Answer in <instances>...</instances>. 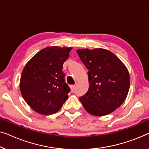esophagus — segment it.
I'll list each match as a JSON object with an SVG mask.
<instances>
[{
	"label": "esophagus",
	"mask_w": 149,
	"mask_h": 149,
	"mask_svg": "<svg viewBox=\"0 0 149 149\" xmlns=\"http://www.w3.org/2000/svg\"><path fill=\"white\" fill-rule=\"evenodd\" d=\"M75 85H72V86H71L70 88H71V91H72V92H74V89H75Z\"/></svg>",
	"instance_id": "34e87169"
}]
</instances>
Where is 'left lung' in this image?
Returning <instances> with one entry per match:
<instances>
[{"mask_svg":"<svg viewBox=\"0 0 149 149\" xmlns=\"http://www.w3.org/2000/svg\"><path fill=\"white\" fill-rule=\"evenodd\" d=\"M76 52L88 70V91L79 97L84 107L95 116L114 111L124 102L128 93L130 79L127 68L108 50L86 49Z\"/></svg>","mask_w":149,"mask_h":149,"instance_id":"1","label":"left lung"}]
</instances>
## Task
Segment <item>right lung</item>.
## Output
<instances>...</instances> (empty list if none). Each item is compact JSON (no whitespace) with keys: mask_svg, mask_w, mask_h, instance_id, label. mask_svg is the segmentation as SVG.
<instances>
[{"mask_svg":"<svg viewBox=\"0 0 149 149\" xmlns=\"http://www.w3.org/2000/svg\"><path fill=\"white\" fill-rule=\"evenodd\" d=\"M72 47H48L35 54L25 65L19 87L25 101L36 112H58L68 98L70 88L65 81L63 65Z\"/></svg>","mask_w":149,"mask_h":149,"instance_id":"1","label":"right lung"}]
</instances>
